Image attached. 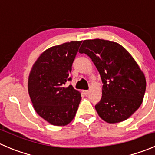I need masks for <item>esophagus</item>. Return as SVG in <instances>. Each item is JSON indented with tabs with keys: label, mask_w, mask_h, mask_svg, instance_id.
Wrapping results in <instances>:
<instances>
[{
	"label": "esophagus",
	"mask_w": 155,
	"mask_h": 155,
	"mask_svg": "<svg viewBox=\"0 0 155 155\" xmlns=\"http://www.w3.org/2000/svg\"><path fill=\"white\" fill-rule=\"evenodd\" d=\"M89 92V90H84V93L85 94V95H88Z\"/></svg>",
	"instance_id": "esophagus-1"
}]
</instances>
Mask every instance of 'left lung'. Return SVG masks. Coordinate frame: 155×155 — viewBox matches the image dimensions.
<instances>
[{"label":"left lung","mask_w":155,"mask_h":155,"mask_svg":"<svg viewBox=\"0 0 155 155\" xmlns=\"http://www.w3.org/2000/svg\"><path fill=\"white\" fill-rule=\"evenodd\" d=\"M81 54L88 55L101 75V101L95 105L98 116L108 123L128 119L143 102L146 88L144 74L125 48L114 42L84 40Z\"/></svg>","instance_id":"1"}]
</instances>
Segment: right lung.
I'll list each match as a JSON object with an SVG mask.
<instances>
[{
	"label": "right lung",
	"mask_w": 155,
	"mask_h": 155,
	"mask_svg": "<svg viewBox=\"0 0 155 155\" xmlns=\"http://www.w3.org/2000/svg\"><path fill=\"white\" fill-rule=\"evenodd\" d=\"M82 41L66 42L45 51L33 64L28 92L36 112L48 123L65 126L75 116L81 92L71 85L69 73Z\"/></svg>",
	"instance_id": "1"
}]
</instances>
